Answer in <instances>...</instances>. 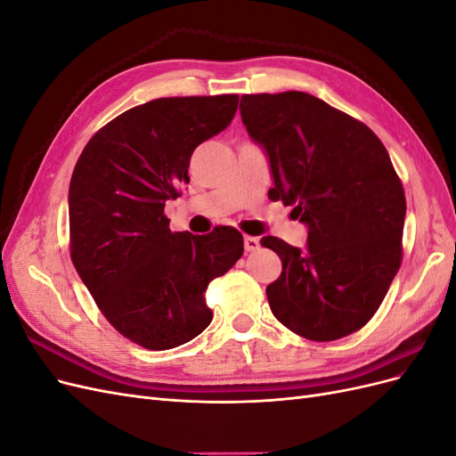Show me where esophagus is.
Segmentation results:
<instances>
[{
    "label": "esophagus",
    "instance_id": "obj_1",
    "mask_svg": "<svg viewBox=\"0 0 456 456\" xmlns=\"http://www.w3.org/2000/svg\"><path fill=\"white\" fill-rule=\"evenodd\" d=\"M243 245H245V251H247V253H251V251H256V249H258V247H260V241H258V238L245 236Z\"/></svg>",
    "mask_w": 456,
    "mask_h": 456
}]
</instances>
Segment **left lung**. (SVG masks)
Masks as SVG:
<instances>
[{
    "instance_id": "left-lung-1",
    "label": "left lung",
    "mask_w": 456,
    "mask_h": 456,
    "mask_svg": "<svg viewBox=\"0 0 456 456\" xmlns=\"http://www.w3.org/2000/svg\"><path fill=\"white\" fill-rule=\"evenodd\" d=\"M240 112L268 154V198L295 205L308 226L306 251L260 240L283 265L266 287L272 314L308 340L355 333L377 314L403 258L405 191L388 151L365 123L308 93L243 94Z\"/></svg>"
}]
</instances>
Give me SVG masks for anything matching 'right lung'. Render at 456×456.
Listing matches in <instances>:
<instances>
[{"label": "right lung", "instance_id": "1", "mask_svg": "<svg viewBox=\"0 0 456 456\" xmlns=\"http://www.w3.org/2000/svg\"><path fill=\"white\" fill-rule=\"evenodd\" d=\"M238 94L167 96L134 106L96 131L76 163L70 256L119 335L171 350L211 323L209 283L243 255V236L171 232L165 201L190 183L191 151L228 127Z\"/></svg>", "mask_w": 456, "mask_h": 456}]
</instances>
